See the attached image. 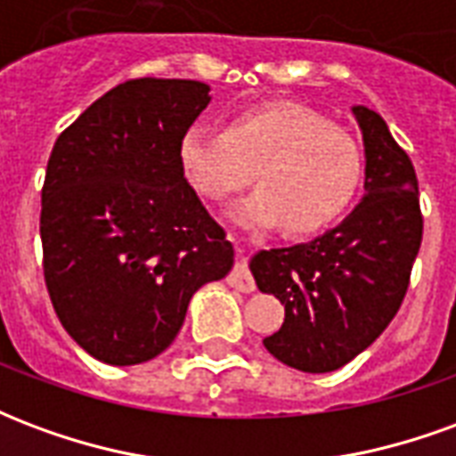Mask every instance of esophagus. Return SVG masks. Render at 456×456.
Here are the masks:
<instances>
[{
    "instance_id": "obj_1",
    "label": "esophagus",
    "mask_w": 456,
    "mask_h": 456,
    "mask_svg": "<svg viewBox=\"0 0 456 456\" xmlns=\"http://www.w3.org/2000/svg\"><path fill=\"white\" fill-rule=\"evenodd\" d=\"M239 254H244V251L239 248ZM229 286L237 288L241 293H254V290H256V283H254V278L248 273L247 261H244V258H241L237 266H234V271L229 273Z\"/></svg>"
}]
</instances>
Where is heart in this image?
Returning a JSON list of instances; mask_svg holds the SVG:
<instances>
[{
	"mask_svg": "<svg viewBox=\"0 0 456 456\" xmlns=\"http://www.w3.org/2000/svg\"><path fill=\"white\" fill-rule=\"evenodd\" d=\"M178 159L190 188L209 202L237 195L256 173V192L229 209L247 229L317 232L349 208L362 183L354 141L288 104L239 114L224 131L198 121L183 134Z\"/></svg>",
	"mask_w": 456,
	"mask_h": 456,
	"instance_id": "obj_1",
	"label": "heart"
}]
</instances>
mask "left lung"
<instances>
[{
  "label": "left lung",
  "mask_w": 456,
  "mask_h": 456,
  "mask_svg": "<svg viewBox=\"0 0 456 456\" xmlns=\"http://www.w3.org/2000/svg\"><path fill=\"white\" fill-rule=\"evenodd\" d=\"M363 141V198L313 241L256 251L248 268L261 293L286 307L264 346L305 373L342 369L398 313L420 251L418 178L381 114L352 104Z\"/></svg>",
  "instance_id": "8db88e82"
}]
</instances>
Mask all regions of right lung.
<instances>
[{
    "label": "right lung",
    "instance_id": "1",
    "mask_svg": "<svg viewBox=\"0 0 456 456\" xmlns=\"http://www.w3.org/2000/svg\"><path fill=\"white\" fill-rule=\"evenodd\" d=\"M209 100L198 80H129L55 141L41 192L45 286L65 332L97 362L166 352L190 297L234 266L178 159Z\"/></svg>",
    "mask_w": 456,
    "mask_h": 456
}]
</instances>
